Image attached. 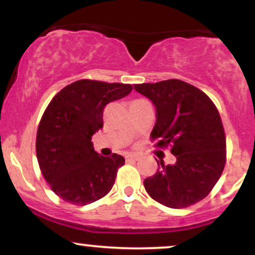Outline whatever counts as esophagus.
<instances>
[{
	"instance_id": "esophagus-1",
	"label": "esophagus",
	"mask_w": 255,
	"mask_h": 255,
	"mask_svg": "<svg viewBox=\"0 0 255 255\" xmlns=\"http://www.w3.org/2000/svg\"><path fill=\"white\" fill-rule=\"evenodd\" d=\"M139 156L137 154H128L127 157H126V160H137L139 159Z\"/></svg>"
}]
</instances>
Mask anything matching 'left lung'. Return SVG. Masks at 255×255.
Returning <instances> with one entry per match:
<instances>
[{
    "instance_id": "8db88e82",
    "label": "left lung",
    "mask_w": 255,
    "mask_h": 255,
    "mask_svg": "<svg viewBox=\"0 0 255 255\" xmlns=\"http://www.w3.org/2000/svg\"><path fill=\"white\" fill-rule=\"evenodd\" d=\"M156 107L151 139L156 147L170 146L174 164L157 160L153 176L145 178L152 199L171 209H184L209 195L225 165V134L221 116L206 95L177 79L134 85Z\"/></svg>"
}]
</instances>
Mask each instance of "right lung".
I'll use <instances>...</instances> for the list:
<instances>
[{"mask_svg": "<svg viewBox=\"0 0 255 255\" xmlns=\"http://www.w3.org/2000/svg\"><path fill=\"white\" fill-rule=\"evenodd\" d=\"M131 89L129 84L83 79L63 87L44 111L37 130L38 164L62 200L84 206L113 188L125 158L97 153L91 139L103 127L105 105Z\"/></svg>", "mask_w": 255, "mask_h": 255, "instance_id": "add662e5", "label": "right lung"}]
</instances>
